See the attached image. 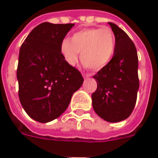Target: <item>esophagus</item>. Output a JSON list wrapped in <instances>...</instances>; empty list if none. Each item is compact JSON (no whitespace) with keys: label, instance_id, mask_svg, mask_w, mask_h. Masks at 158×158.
Returning <instances> with one entry per match:
<instances>
[{"label":"esophagus","instance_id":"34e87169","mask_svg":"<svg viewBox=\"0 0 158 158\" xmlns=\"http://www.w3.org/2000/svg\"><path fill=\"white\" fill-rule=\"evenodd\" d=\"M83 76H84L85 79H89V77H90V74L89 73H83Z\"/></svg>","mask_w":158,"mask_h":158}]
</instances>
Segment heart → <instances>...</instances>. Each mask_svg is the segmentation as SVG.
Listing matches in <instances>:
<instances>
[{"instance_id":"heart-1","label":"heart","mask_w":158,"mask_h":158,"mask_svg":"<svg viewBox=\"0 0 158 158\" xmlns=\"http://www.w3.org/2000/svg\"><path fill=\"white\" fill-rule=\"evenodd\" d=\"M115 48L116 38L110 28H87L73 34L70 40H62L60 52L70 66L77 63L79 52H81L80 59L84 65L96 71L111 62Z\"/></svg>"}]
</instances>
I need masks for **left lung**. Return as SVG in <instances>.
<instances>
[{
	"mask_svg": "<svg viewBox=\"0 0 158 158\" xmlns=\"http://www.w3.org/2000/svg\"><path fill=\"white\" fill-rule=\"evenodd\" d=\"M116 38V48L111 62L94 75L97 89L92 94L96 114L110 123L130 116L139 89L138 56L135 45L122 29L108 23Z\"/></svg>",
	"mask_w": 158,
	"mask_h": 158,
	"instance_id": "1",
	"label": "left lung"
}]
</instances>
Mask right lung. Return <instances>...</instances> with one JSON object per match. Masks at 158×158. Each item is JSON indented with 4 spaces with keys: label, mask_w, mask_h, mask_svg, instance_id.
Wrapping results in <instances>:
<instances>
[{
    "label": "right lung",
    "mask_w": 158,
    "mask_h": 158,
    "mask_svg": "<svg viewBox=\"0 0 158 158\" xmlns=\"http://www.w3.org/2000/svg\"><path fill=\"white\" fill-rule=\"evenodd\" d=\"M73 25L42 23L21 45L17 69L19 100L37 122L57 118L84 82L80 72L68 64L60 52L61 43Z\"/></svg>",
    "instance_id": "right-lung-1"
}]
</instances>
